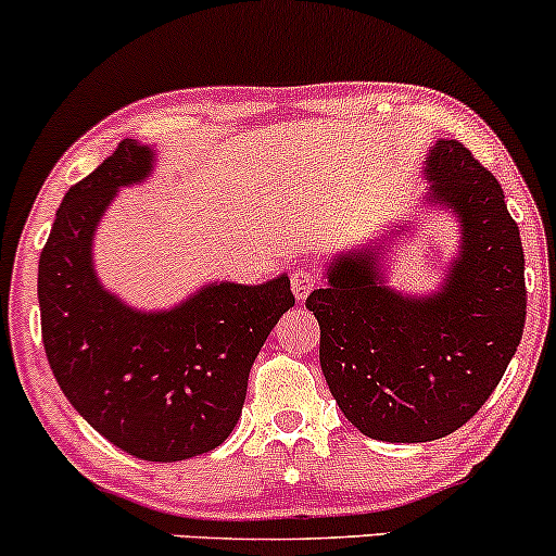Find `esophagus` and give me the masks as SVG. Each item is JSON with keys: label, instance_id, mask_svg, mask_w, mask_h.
<instances>
[{"label": "esophagus", "instance_id": "1", "mask_svg": "<svg viewBox=\"0 0 556 556\" xmlns=\"http://www.w3.org/2000/svg\"><path fill=\"white\" fill-rule=\"evenodd\" d=\"M317 286V276L307 267H299V270L291 273V291H294L296 299H307L309 291Z\"/></svg>", "mask_w": 556, "mask_h": 556}]
</instances>
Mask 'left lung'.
Listing matches in <instances>:
<instances>
[{"instance_id":"1","label":"left lung","mask_w":556,"mask_h":556,"mask_svg":"<svg viewBox=\"0 0 556 556\" xmlns=\"http://www.w3.org/2000/svg\"><path fill=\"white\" fill-rule=\"evenodd\" d=\"M422 202L459 223V252L430 294L386 286L380 249L328 265L307 309L320 323V367L359 433L391 444L463 428L494 394L526 326V254L498 180L454 139L426 157ZM404 230V228H402Z\"/></svg>"}]
</instances>
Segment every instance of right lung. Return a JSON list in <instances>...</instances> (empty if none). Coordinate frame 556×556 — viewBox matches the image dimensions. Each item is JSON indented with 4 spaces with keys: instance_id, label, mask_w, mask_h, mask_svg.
I'll use <instances>...</instances> for the list:
<instances>
[{
    "instance_id": "add662e5",
    "label": "right lung",
    "mask_w": 556,
    "mask_h": 556,
    "mask_svg": "<svg viewBox=\"0 0 556 556\" xmlns=\"http://www.w3.org/2000/svg\"><path fill=\"white\" fill-rule=\"evenodd\" d=\"M152 170L154 149L123 139L62 199L39 260L41 339L62 394L93 430L147 463H178L236 428L249 370L294 294L289 276L215 280L143 312L104 289L93 233L117 191Z\"/></svg>"
}]
</instances>
